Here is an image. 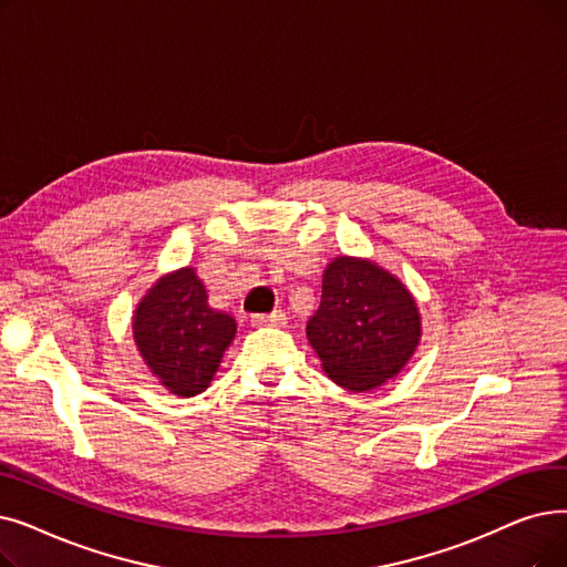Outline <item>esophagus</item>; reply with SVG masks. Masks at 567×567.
I'll use <instances>...</instances> for the list:
<instances>
[{"label":"esophagus","mask_w":567,"mask_h":567,"mask_svg":"<svg viewBox=\"0 0 567 567\" xmlns=\"http://www.w3.org/2000/svg\"><path fill=\"white\" fill-rule=\"evenodd\" d=\"M250 322L255 327H285L287 317H285L282 310H274L270 315H252Z\"/></svg>","instance_id":"esophagus-1"}]
</instances>
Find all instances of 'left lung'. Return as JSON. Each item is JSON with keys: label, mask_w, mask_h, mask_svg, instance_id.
I'll return each mask as SVG.
<instances>
[{"label": "left lung", "mask_w": 567, "mask_h": 567, "mask_svg": "<svg viewBox=\"0 0 567 567\" xmlns=\"http://www.w3.org/2000/svg\"><path fill=\"white\" fill-rule=\"evenodd\" d=\"M324 373L350 391L396 378L422 338L410 289L371 259L336 257L322 278V301L306 327Z\"/></svg>", "instance_id": "8db88e82"}]
</instances>
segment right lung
<instances>
[{
	"label": "right lung",
	"instance_id": "right-lung-1",
	"mask_svg": "<svg viewBox=\"0 0 567 567\" xmlns=\"http://www.w3.org/2000/svg\"><path fill=\"white\" fill-rule=\"evenodd\" d=\"M134 342L151 373L176 396L208 389L236 319L208 306L204 282L185 266L159 278L134 310Z\"/></svg>",
	"mask_w": 567,
	"mask_h": 567
}]
</instances>
